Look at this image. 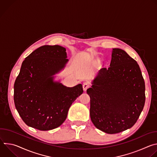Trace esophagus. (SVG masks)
I'll list each match as a JSON object with an SVG mask.
<instances>
[{
	"label": "esophagus",
	"mask_w": 157,
	"mask_h": 157,
	"mask_svg": "<svg viewBox=\"0 0 157 157\" xmlns=\"http://www.w3.org/2000/svg\"><path fill=\"white\" fill-rule=\"evenodd\" d=\"M89 86H90V82H89V81H86L83 82L82 84V88H83V90L84 91H86L87 89L89 87Z\"/></svg>",
	"instance_id": "1"
}]
</instances>
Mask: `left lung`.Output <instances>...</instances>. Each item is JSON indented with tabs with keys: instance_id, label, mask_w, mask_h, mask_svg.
<instances>
[{
	"instance_id": "8db88e82",
	"label": "left lung",
	"mask_w": 157,
	"mask_h": 157,
	"mask_svg": "<svg viewBox=\"0 0 157 157\" xmlns=\"http://www.w3.org/2000/svg\"><path fill=\"white\" fill-rule=\"evenodd\" d=\"M87 89L90 117L95 127L110 134L131 128L145 102V86L137 61L125 51L114 48L108 68H102Z\"/></svg>"
}]
</instances>
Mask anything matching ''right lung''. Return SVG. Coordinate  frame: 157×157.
<instances>
[{
	"mask_svg": "<svg viewBox=\"0 0 157 157\" xmlns=\"http://www.w3.org/2000/svg\"><path fill=\"white\" fill-rule=\"evenodd\" d=\"M66 58L64 48L44 45L22 63L14 84L13 100L27 125L43 131L58 127L72 103L83 93L81 84L68 87L53 80L68 62Z\"/></svg>",
	"mask_w": 157,
	"mask_h": 157,
	"instance_id": "1",
	"label": "right lung"
}]
</instances>
